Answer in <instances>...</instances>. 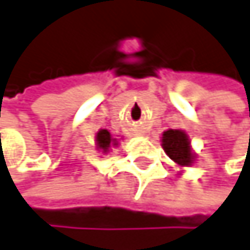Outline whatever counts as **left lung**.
I'll use <instances>...</instances> for the list:
<instances>
[{
  "instance_id": "1",
  "label": "left lung",
  "mask_w": 250,
  "mask_h": 250,
  "mask_svg": "<svg viewBox=\"0 0 250 250\" xmlns=\"http://www.w3.org/2000/svg\"><path fill=\"white\" fill-rule=\"evenodd\" d=\"M162 147L165 153L180 167H190L193 163V153L190 141L186 132L178 129H169L162 135Z\"/></svg>"
}]
</instances>
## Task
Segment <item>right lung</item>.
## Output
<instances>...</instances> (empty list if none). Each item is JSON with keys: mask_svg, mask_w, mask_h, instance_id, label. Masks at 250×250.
Instances as JSON below:
<instances>
[{"mask_svg": "<svg viewBox=\"0 0 250 250\" xmlns=\"http://www.w3.org/2000/svg\"><path fill=\"white\" fill-rule=\"evenodd\" d=\"M96 142H97V148L103 150V153L109 151V147L111 146H117V139L112 138V135L106 129H102V130L97 132Z\"/></svg>", "mask_w": 250, "mask_h": 250, "instance_id": "obj_1", "label": "right lung"}]
</instances>
